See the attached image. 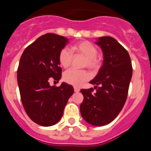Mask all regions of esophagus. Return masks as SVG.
Listing matches in <instances>:
<instances>
[{"instance_id":"34e87169","label":"esophagus","mask_w":151,"mask_h":151,"mask_svg":"<svg viewBox=\"0 0 151 151\" xmlns=\"http://www.w3.org/2000/svg\"><path fill=\"white\" fill-rule=\"evenodd\" d=\"M74 91H75V92H78L80 91V89H79V88H78V87H74Z\"/></svg>"}]
</instances>
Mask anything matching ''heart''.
I'll return each mask as SVG.
<instances>
[{
  "mask_svg": "<svg viewBox=\"0 0 151 151\" xmlns=\"http://www.w3.org/2000/svg\"><path fill=\"white\" fill-rule=\"evenodd\" d=\"M73 54H79L85 57L84 65L91 69L99 66L100 61L97 58V49L91 42L82 41L72 45L70 48L64 47L59 54V63L64 68H67L73 60ZM89 78V74L85 70L70 69L63 74L64 81L74 86H81Z\"/></svg>",
  "mask_w": 151,
  "mask_h": 151,
  "instance_id": "obj_1",
  "label": "heart"
}]
</instances>
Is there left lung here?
<instances>
[{
	"label": "left lung",
	"instance_id": "left-lung-1",
	"mask_svg": "<svg viewBox=\"0 0 151 151\" xmlns=\"http://www.w3.org/2000/svg\"><path fill=\"white\" fill-rule=\"evenodd\" d=\"M104 54L103 65L91 84L94 88L82 89L84 101L80 105L82 118L95 126L109 124L125 104L132 76L130 56L115 38L100 37L96 41Z\"/></svg>",
	"mask_w": 151,
	"mask_h": 151
}]
</instances>
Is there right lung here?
I'll return each instance as SVG.
<instances>
[{
  "label": "right lung",
  "mask_w": 151,
  "mask_h": 151,
  "mask_svg": "<svg viewBox=\"0 0 151 151\" xmlns=\"http://www.w3.org/2000/svg\"><path fill=\"white\" fill-rule=\"evenodd\" d=\"M68 43L63 36L47 33L25 49L21 56L17 82L22 106L29 118L42 126H51L60 120L73 86L63 82L50 86L49 79L59 81L62 69L58 57Z\"/></svg>",
  "instance_id": "1"
}]
</instances>
